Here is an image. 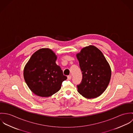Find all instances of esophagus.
<instances>
[{
	"label": "esophagus",
	"instance_id": "obj_1",
	"mask_svg": "<svg viewBox=\"0 0 133 133\" xmlns=\"http://www.w3.org/2000/svg\"><path fill=\"white\" fill-rule=\"evenodd\" d=\"M72 78V76L71 75H69L68 76V80H71Z\"/></svg>",
	"mask_w": 133,
	"mask_h": 133
}]
</instances>
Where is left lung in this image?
<instances>
[{"label":"left lung","instance_id":"8db88e82","mask_svg":"<svg viewBox=\"0 0 133 133\" xmlns=\"http://www.w3.org/2000/svg\"><path fill=\"white\" fill-rule=\"evenodd\" d=\"M82 74L78 92L85 98H95L108 87L111 77L110 66L102 53L95 46L83 48L76 55Z\"/></svg>","mask_w":133,"mask_h":133}]
</instances>
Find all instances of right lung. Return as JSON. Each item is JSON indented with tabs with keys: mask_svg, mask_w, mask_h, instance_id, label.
<instances>
[{
	"mask_svg": "<svg viewBox=\"0 0 133 133\" xmlns=\"http://www.w3.org/2000/svg\"><path fill=\"white\" fill-rule=\"evenodd\" d=\"M57 56L50 49H41L35 52L25 65L23 76L30 89L36 95L48 97L60 89L67 79L56 63Z\"/></svg>",
	"mask_w": 133,
	"mask_h": 133,
	"instance_id": "1",
	"label": "right lung"
}]
</instances>
